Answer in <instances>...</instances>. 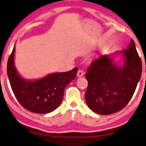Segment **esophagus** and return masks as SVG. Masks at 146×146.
Wrapping results in <instances>:
<instances>
[{
	"label": "esophagus",
	"mask_w": 146,
	"mask_h": 146,
	"mask_svg": "<svg viewBox=\"0 0 146 146\" xmlns=\"http://www.w3.org/2000/svg\"><path fill=\"white\" fill-rule=\"evenodd\" d=\"M84 74V72L82 71V70H78V73H77V76L79 77V78H80V77H82Z\"/></svg>",
	"instance_id": "1"
}]
</instances>
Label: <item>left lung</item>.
<instances>
[{"mask_svg":"<svg viewBox=\"0 0 146 146\" xmlns=\"http://www.w3.org/2000/svg\"><path fill=\"white\" fill-rule=\"evenodd\" d=\"M122 52L125 60L122 67L114 65L109 56H101L87 68L86 101L92 111L100 115L116 113L125 108L141 78V60L134 41Z\"/></svg>","mask_w":146,"mask_h":146,"instance_id":"left-lung-1","label":"left lung"}]
</instances>
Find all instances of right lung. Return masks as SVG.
Listing matches in <instances>:
<instances>
[{
	"instance_id": "1",
	"label": "right lung",
	"mask_w": 146,
	"mask_h": 146,
	"mask_svg": "<svg viewBox=\"0 0 146 146\" xmlns=\"http://www.w3.org/2000/svg\"><path fill=\"white\" fill-rule=\"evenodd\" d=\"M15 47L9 57L7 71L13 92L24 108L36 113L54 111L62 102L64 89L76 76L78 68L64 73H56L33 82L22 79L14 66Z\"/></svg>"
}]
</instances>
